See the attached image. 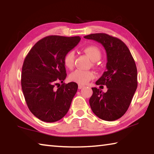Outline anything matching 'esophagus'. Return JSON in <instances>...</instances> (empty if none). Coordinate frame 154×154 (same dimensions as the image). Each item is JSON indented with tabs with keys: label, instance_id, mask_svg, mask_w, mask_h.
Segmentation results:
<instances>
[{
	"label": "esophagus",
	"instance_id": "esophagus-1",
	"mask_svg": "<svg viewBox=\"0 0 154 154\" xmlns=\"http://www.w3.org/2000/svg\"><path fill=\"white\" fill-rule=\"evenodd\" d=\"M83 88H84V86H83V85H79V86H78V88H79V89H82Z\"/></svg>",
	"mask_w": 154,
	"mask_h": 154
}]
</instances>
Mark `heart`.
Masks as SVG:
<instances>
[{
    "instance_id": "heart-1",
    "label": "heart",
    "mask_w": 154,
    "mask_h": 154,
    "mask_svg": "<svg viewBox=\"0 0 154 154\" xmlns=\"http://www.w3.org/2000/svg\"><path fill=\"white\" fill-rule=\"evenodd\" d=\"M83 50L93 61L99 60L102 57V52L100 48L95 45L87 46ZM75 60V54L74 50H72L66 52L63 57L64 65L69 69H72L74 66ZM94 77L95 75L93 71L77 69L69 75V79L79 85H85L89 81L94 79Z\"/></svg>"
}]
</instances>
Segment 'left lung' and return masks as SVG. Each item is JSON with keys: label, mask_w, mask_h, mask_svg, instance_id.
Segmentation results:
<instances>
[{"label": "left lung", "mask_w": 154, "mask_h": 154, "mask_svg": "<svg viewBox=\"0 0 154 154\" xmlns=\"http://www.w3.org/2000/svg\"><path fill=\"white\" fill-rule=\"evenodd\" d=\"M102 44L107 54L106 71L96 82L106 85L104 93L92 88L89 104L93 112L104 121H113L121 118L129 107L137 88V70L127 45L120 39L104 33L84 36Z\"/></svg>", "instance_id": "left-lung-1"}]
</instances>
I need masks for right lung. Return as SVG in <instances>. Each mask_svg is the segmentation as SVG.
I'll return each instance as SVG.
<instances>
[{"label": "right lung", "instance_id": "1", "mask_svg": "<svg viewBox=\"0 0 154 154\" xmlns=\"http://www.w3.org/2000/svg\"><path fill=\"white\" fill-rule=\"evenodd\" d=\"M80 40L79 36H47L39 40L25 58L22 91L31 112L41 121H58L69 110L78 85L75 82L63 83L66 77L63 57ZM58 82L62 85L56 89Z\"/></svg>", "mask_w": 154, "mask_h": 154}]
</instances>
